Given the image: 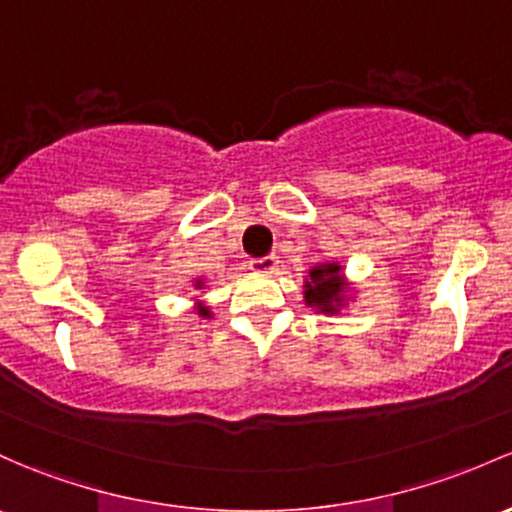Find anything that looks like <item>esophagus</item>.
<instances>
[{"instance_id": "1", "label": "esophagus", "mask_w": 512, "mask_h": 512, "mask_svg": "<svg viewBox=\"0 0 512 512\" xmlns=\"http://www.w3.org/2000/svg\"><path fill=\"white\" fill-rule=\"evenodd\" d=\"M250 267L255 272H277L279 267V257L277 255H265V257H255L250 262Z\"/></svg>"}]
</instances>
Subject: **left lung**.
<instances>
[{
    "label": "left lung",
    "mask_w": 512,
    "mask_h": 512,
    "mask_svg": "<svg viewBox=\"0 0 512 512\" xmlns=\"http://www.w3.org/2000/svg\"><path fill=\"white\" fill-rule=\"evenodd\" d=\"M341 267L338 265H324L314 267L309 272V282H306L304 299L309 306H319L321 311H336L338 301H341V289L346 287L341 279Z\"/></svg>",
    "instance_id": "left-lung-1"
}]
</instances>
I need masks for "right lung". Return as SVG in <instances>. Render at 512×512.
Returning <instances> with one entry per match:
<instances>
[{
    "label": "right lung",
    "instance_id": "right-lung-1",
    "mask_svg": "<svg viewBox=\"0 0 512 512\" xmlns=\"http://www.w3.org/2000/svg\"><path fill=\"white\" fill-rule=\"evenodd\" d=\"M198 311H201L203 316H208V309H206V306H201V309H198Z\"/></svg>",
    "mask_w": 512,
    "mask_h": 512
}]
</instances>
